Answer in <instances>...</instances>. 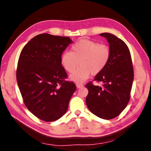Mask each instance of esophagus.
I'll use <instances>...</instances> for the list:
<instances>
[{"label": "esophagus", "mask_w": 151, "mask_h": 151, "mask_svg": "<svg viewBox=\"0 0 151 151\" xmlns=\"http://www.w3.org/2000/svg\"><path fill=\"white\" fill-rule=\"evenodd\" d=\"M76 88H82L83 87V85H81V84H76Z\"/></svg>", "instance_id": "34e87169"}]
</instances>
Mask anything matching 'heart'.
<instances>
[{
  "label": "heart",
  "instance_id": "1",
  "mask_svg": "<svg viewBox=\"0 0 151 151\" xmlns=\"http://www.w3.org/2000/svg\"><path fill=\"white\" fill-rule=\"evenodd\" d=\"M108 45L88 39H83L71 47V52L66 51L61 55L60 63L66 72L73 73L79 62L80 66L70 76L72 81L82 83L93 74L100 73L108 64L111 57Z\"/></svg>",
  "mask_w": 151,
  "mask_h": 151
}]
</instances>
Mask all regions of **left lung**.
Masks as SVG:
<instances>
[{"instance_id": "obj_1", "label": "left lung", "mask_w": 151, "mask_h": 151, "mask_svg": "<svg viewBox=\"0 0 151 151\" xmlns=\"http://www.w3.org/2000/svg\"><path fill=\"white\" fill-rule=\"evenodd\" d=\"M106 38L111 49V57L105 68L97 74L94 81L103 83L102 86L87 83L86 106L99 118L112 119L126 108L134 78L131 53L125 42L108 32L100 34Z\"/></svg>"}]
</instances>
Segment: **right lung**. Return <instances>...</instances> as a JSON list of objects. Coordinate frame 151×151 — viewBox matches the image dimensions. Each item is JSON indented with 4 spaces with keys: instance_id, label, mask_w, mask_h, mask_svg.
Returning a JSON list of instances; mask_svg holds the SVG:
<instances>
[{
    "instance_id": "right-lung-1",
    "label": "right lung",
    "mask_w": 151,
    "mask_h": 151,
    "mask_svg": "<svg viewBox=\"0 0 151 151\" xmlns=\"http://www.w3.org/2000/svg\"><path fill=\"white\" fill-rule=\"evenodd\" d=\"M73 41L69 37L47 33L37 35L20 52L17 80L24 103L37 118L57 121L67 111L76 86L65 81L60 63L63 51Z\"/></svg>"
}]
</instances>
